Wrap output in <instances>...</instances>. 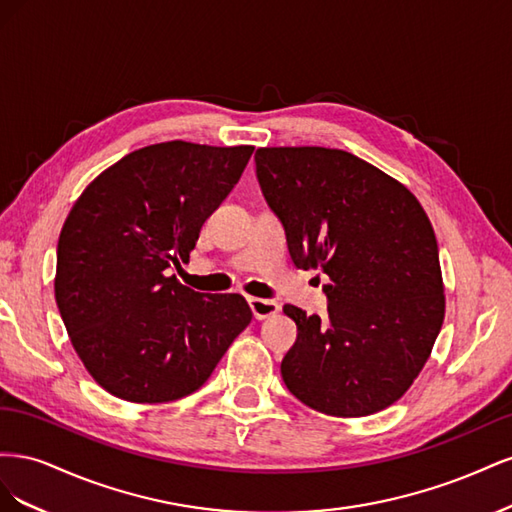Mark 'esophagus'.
<instances>
[{
  "instance_id": "1",
  "label": "esophagus",
  "mask_w": 512,
  "mask_h": 512,
  "mask_svg": "<svg viewBox=\"0 0 512 512\" xmlns=\"http://www.w3.org/2000/svg\"><path fill=\"white\" fill-rule=\"evenodd\" d=\"M247 303H250V309L256 320H265V318H271L275 314H280L282 305L277 301H269V299H260V297H250L247 299Z\"/></svg>"
}]
</instances>
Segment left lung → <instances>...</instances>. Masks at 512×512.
Here are the masks:
<instances>
[{
    "instance_id": "1",
    "label": "left lung",
    "mask_w": 512,
    "mask_h": 512,
    "mask_svg": "<svg viewBox=\"0 0 512 512\" xmlns=\"http://www.w3.org/2000/svg\"><path fill=\"white\" fill-rule=\"evenodd\" d=\"M256 177L297 269L329 275V316L284 305L297 342L288 391L331 416H367L404 395L444 320L438 241L414 194L342 149L262 147Z\"/></svg>"
}]
</instances>
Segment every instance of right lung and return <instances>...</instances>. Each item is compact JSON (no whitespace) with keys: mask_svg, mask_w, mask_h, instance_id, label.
Segmentation results:
<instances>
[{"mask_svg":"<svg viewBox=\"0 0 512 512\" xmlns=\"http://www.w3.org/2000/svg\"><path fill=\"white\" fill-rule=\"evenodd\" d=\"M252 151L149 145L106 168L74 203L57 243L55 301L104 391L134 404L190 395L252 322L241 294H203L170 275L190 260Z\"/></svg>","mask_w":512,"mask_h":512,"instance_id":"obj_1","label":"right lung"}]
</instances>
